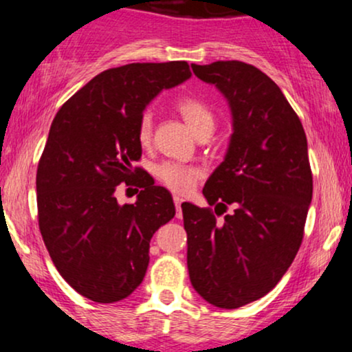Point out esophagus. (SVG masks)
Segmentation results:
<instances>
[{"mask_svg":"<svg viewBox=\"0 0 352 352\" xmlns=\"http://www.w3.org/2000/svg\"><path fill=\"white\" fill-rule=\"evenodd\" d=\"M173 204H175V208H177V217H182V204H184V199L179 195L173 197Z\"/></svg>","mask_w":352,"mask_h":352,"instance_id":"esophagus-1","label":"esophagus"}]
</instances>
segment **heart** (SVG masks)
Segmentation results:
<instances>
[{
  "label": "heart",
  "instance_id": "1",
  "mask_svg": "<svg viewBox=\"0 0 352 352\" xmlns=\"http://www.w3.org/2000/svg\"><path fill=\"white\" fill-rule=\"evenodd\" d=\"M177 111L184 117L185 122L192 129L197 137L212 134L215 129V116L210 109L199 99L184 98L177 102ZM152 137V117L145 114L139 124V140L142 145L151 142ZM157 177L162 184L177 193H185L192 190L197 179L200 177V170L193 165H185L179 162H164L157 167Z\"/></svg>",
  "mask_w": 352,
  "mask_h": 352
}]
</instances>
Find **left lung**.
I'll return each mask as SVG.
<instances>
[{
    "instance_id": "1",
    "label": "left lung",
    "mask_w": 352,
    "mask_h": 352,
    "mask_svg": "<svg viewBox=\"0 0 352 352\" xmlns=\"http://www.w3.org/2000/svg\"><path fill=\"white\" fill-rule=\"evenodd\" d=\"M192 69L232 112L227 153L204 195L235 212L218 223L210 208L182 204L188 274L205 301L235 309L272 292L300 250L313 197L308 142L281 89L252 64L217 60Z\"/></svg>"
}]
</instances>
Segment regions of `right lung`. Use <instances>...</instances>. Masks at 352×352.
<instances>
[{
  "label": "right lung",
  "instance_id": "right-lung-1",
  "mask_svg": "<svg viewBox=\"0 0 352 352\" xmlns=\"http://www.w3.org/2000/svg\"><path fill=\"white\" fill-rule=\"evenodd\" d=\"M190 76L185 60L107 69L52 120L36 173L39 230L60 276L87 300L116 302L134 292L147 272L153 233L175 217L170 192L148 173L131 180L132 164L142 155L145 107ZM122 181L143 188L135 204L116 201Z\"/></svg>",
  "mask_w": 352,
  "mask_h": 352
}]
</instances>
